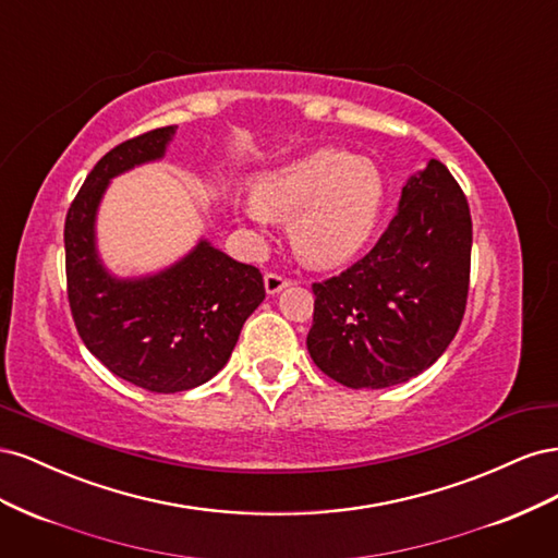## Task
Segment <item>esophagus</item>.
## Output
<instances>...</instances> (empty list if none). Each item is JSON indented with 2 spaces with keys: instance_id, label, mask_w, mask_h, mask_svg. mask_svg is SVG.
Here are the masks:
<instances>
[{
  "instance_id": "obj_1",
  "label": "esophagus",
  "mask_w": 558,
  "mask_h": 558,
  "mask_svg": "<svg viewBox=\"0 0 558 558\" xmlns=\"http://www.w3.org/2000/svg\"><path fill=\"white\" fill-rule=\"evenodd\" d=\"M286 286H291V279H286L283 275H277V272H267L265 275V291L269 295L279 293L281 289H286Z\"/></svg>"
}]
</instances>
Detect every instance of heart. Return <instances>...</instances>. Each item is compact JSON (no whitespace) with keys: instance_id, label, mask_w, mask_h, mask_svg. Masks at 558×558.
Wrapping results in <instances>:
<instances>
[{"instance_id":"heart-1","label":"heart","mask_w":558,"mask_h":558,"mask_svg":"<svg viewBox=\"0 0 558 558\" xmlns=\"http://www.w3.org/2000/svg\"><path fill=\"white\" fill-rule=\"evenodd\" d=\"M384 205V181L367 158L318 148L253 183L240 211L253 221H289L298 256L314 267L347 263L373 238Z\"/></svg>"}]
</instances>
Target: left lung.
Listing matches in <instances>:
<instances>
[{"label": "left lung", "instance_id": "8db88e82", "mask_svg": "<svg viewBox=\"0 0 558 558\" xmlns=\"http://www.w3.org/2000/svg\"><path fill=\"white\" fill-rule=\"evenodd\" d=\"M468 199L440 160L402 185L373 251L312 283L310 356L349 388H386L424 373L459 330L470 286Z\"/></svg>", "mask_w": 558, "mask_h": 558}]
</instances>
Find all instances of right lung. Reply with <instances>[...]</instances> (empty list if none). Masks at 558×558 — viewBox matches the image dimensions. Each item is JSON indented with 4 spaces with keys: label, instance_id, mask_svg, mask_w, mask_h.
I'll return each instance as SVG.
<instances>
[{
    "label": "right lung",
    "instance_id": "right-lung-1",
    "mask_svg": "<svg viewBox=\"0 0 558 558\" xmlns=\"http://www.w3.org/2000/svg\"><path fill=\"white\" fill-rule=\"evenodd\" d=\"M177 125L111 148L83 181L64 221L66 298L76 330L116 377L150 393H179L209 381L240 340L244 320L265 300L258 267L207 240L189 256L140 279H118L95 248V216L113 177L160 160Z\"/></svg>",
    "mask_w": 558,
    "mask_h": 558
}]
</instances>
